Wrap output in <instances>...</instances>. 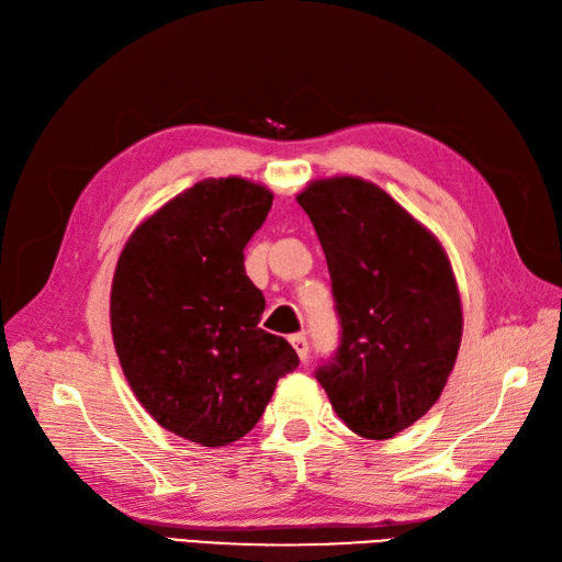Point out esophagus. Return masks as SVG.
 <instances>
[{
  "instance_id": "obj_1",
  "label": "esophagus",
  "mask_w": 562,
  "mask_h": 562,
  "mask_svg": "<svg viewBox=\"0 0 562 562\" xmlns=\"http://www.w3.org/2000/svg\"><path fill=\"white\" fill-rule=\"evenodd\" d=\"M291 345H293V349L297 351V356L302 361H307V353H310V342H307V337H304L302 333L300 335H291Z\"/></svg>"
}]
</instances>
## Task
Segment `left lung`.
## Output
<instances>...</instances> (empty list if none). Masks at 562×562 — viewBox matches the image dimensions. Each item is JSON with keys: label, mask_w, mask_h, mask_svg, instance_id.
Listing matches in <instances>:
<instances>
[{"label": "left lung", "mask_w": 562, "mask_h": 562, "mask_svg": "<svg viewBox=\"0 0 562 562\" xmlns=\"http://www.w3.org/2000/svg\"><path fill=\"white\" fill-rule=\"evenodd\" d=\"M297 203L326 252L342 328L316 380L353 434L396 436L438 401L462 342V302L448 255L368 180H314Z\"/></svg>", "instance_id": "obj_1"}]
</instances>
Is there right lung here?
I'll use <instances>...</instances> for the list:
<instances>
[{
	"label": "right lung",
	"instance_id": "add662e5",
	"mask_svg": "<svg viewBox=\"0 0 562 562\" xmlns=\"http://www.w3.org/2000/svg\"><path fill=\"white\" fill-rule=\"evenodd\" d=\"M271 199L236 176L201 180L131 234L114 269L112 339L133 394L164 429L203 448L246 436L300 363L258 326L265 297L244 267Z\"/></svg>",
	"mask_w": 562,
	"mask_h": 562
}]
</instances>
